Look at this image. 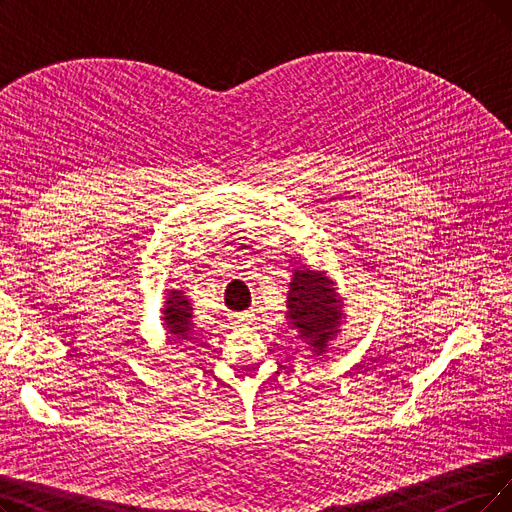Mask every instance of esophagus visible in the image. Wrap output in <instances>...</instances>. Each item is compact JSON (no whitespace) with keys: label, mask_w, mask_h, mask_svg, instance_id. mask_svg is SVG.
<instances>
[{"label":"esophagus","mask_w":512,"mask_h":512,"mask_svg":"<svg viewBox=\"0 0 512 512\" xmlns=\"http://www.w3.org/2000/svg\"><path fill=\"white\" fill-rule=\"evenodd\" d=\"M229 321H231V325H235V327H248V325L254 321V313H252V311L233 313V315L229 317Z\"/></svg>","instance_id":"esophagus-1"}]
</instances>
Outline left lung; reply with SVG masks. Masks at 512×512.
I'll return each mask as SVG.
<instances>
[{"label": "left lung", "instance_id": "1", "mask_svg": "<svg viewBox=\"0 0 512 512\" xmlns=\"http://www.w3.org/2000/svg\"><path fill=\"white\" fill-rule=\"evenodd\" d=\"M332 281L317 271H296L288 294V317L292 327L306 338L315 353H323L327 340L340 330L342 311L336 306Z\"/></svg>", "mask_w": 512, "mask_h": 512}]
</instances>
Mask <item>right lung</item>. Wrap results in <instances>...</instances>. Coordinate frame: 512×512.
I'll use <instances>...</instances> for the list:
<instances>
[{"label": "right lung", "mask_w": 512, "mask_h": 512, "mask_svg": "<svg viewBox=\"0 0 512 512\" xmlns=\"http://www.w3.org/2000/svg\"><path fill=\"white\" fill-rule=\"evenodd\" d=\"M163 321H166L168 334H172L174 338H182V340H193L191 338V304L189 300L182 296V292L172 290L168 300H166V309H163Z\"/></svg>", "instance_id": "right-lung-1"}]
</instances>
